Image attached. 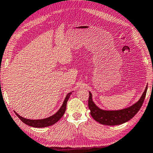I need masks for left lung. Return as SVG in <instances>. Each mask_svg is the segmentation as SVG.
I'll list each match as a JSON object with an SVG mask.
<instances>
[{"mask_svg":"<svg viewBox=\"0 0 153 153\" xmlns=\"http://www.w3.org/2000/svg\"><path fill=\"white\" fill-rule=\"evenodd\" d=\"M148 85L142 94L140 100L133 105L132 106L125 108L120 110L116 111H109V110H103L100 109L94 104L92 100V96L91 92L90 93L88 100V107L90 110V114L96 122L104 125L114 126L122 124L130 120L139 111L141 107L142 106L144 98L146 94Z\"/></svg>","mask_w":153,"mask_h":153,"instance_id":"1","label":"left lung"}]
</instances>
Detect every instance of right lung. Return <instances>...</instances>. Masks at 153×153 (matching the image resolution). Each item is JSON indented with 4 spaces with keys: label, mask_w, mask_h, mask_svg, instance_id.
I'll return each instance as SVG.
<instances>
[{
    "label": "right lung",
    "mask_w": 153,
    "mask_h": 153,
    "mask_svg": "<svg viewBox=\"0 0 153 153\" xmlns=\"http://www.w3.org/2000/svg\"><path fill=\"white\" fill-rule=\"evenodd\" d=\"M72 92H70L67 94V96H65V98L64 101H63L62 106L60 107V109L58 110L57 112L53 115L52 116H50L48 117H46V118H44V119H40V120H30V119H27L25 118L22 116H20V115H18L16 111L15 114H16L19 118L20 119V120L23 122L25 124H27L30 126H33V127H36V128H44V127H47V126H51L53 124H55L57 122H58L59 120L61 119L65 111V109H66V105H67V102L70 96L71 95Z\"/></svg>",
    "instance_id": "add662e5"
}]
</instances>
